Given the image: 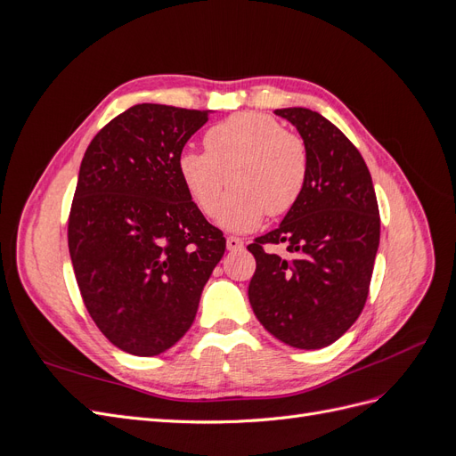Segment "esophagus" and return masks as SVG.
Listing matches in <instances>:
<instances>
[{
    "label": "esophagus",
    "mask_w": 456,
    "mask_h": 456,
    "mask_svg": "<svg viewBox=\"0 0 456 456\" xmlns=\"http://www.w3.org/2000/svg\"><path fill=\"white\" fill-rule=\"evenodd\" d=\"M226 247H228V251H238L243 247V240L236 238V236H228L226 238Z\"/></svg>",
    "instance_id": "esophagus-1"
}]
</instances>
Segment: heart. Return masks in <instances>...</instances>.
<instances>
[{
  "label": "heart",
  "mask_w": 456,
  "mask_h": 456,
  "mask_svg": "<svg viewBox=\"0 0 456 456\" xmlns=\"http://www.w3.org/2000/svg\"><path fill=\"white\" fill-rule=\"evenodd\" d=\"M176 169L205 216L216 213L230 184L233 191L220 207L218 224L247 232L265 215L281 216L297 205L308 178V151L275 118L240 112L205 133V151L184 150Z\"/></svg>",
  "instance_id": "obj_1"
}]
</instances>
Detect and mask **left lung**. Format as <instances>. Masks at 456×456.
I'll return each mask as SVG.
<instances>
[{
  "mask_svg": "<svg viewBox=\"0 0 456 456\" xmlns=\"http://www.w3.org/2000/svg\"><path fill=\"white\" fill-rule=\"evenodd\" d=\"M308 151L305 191L281 224L247 249L256 270L249 302L275 338L300 350L338 340L360 317L380 241L370 173L344 133L308 108H281ZM287 242L289 259L268 254Z\"/></svg>",
  "mask_w": 456,
  "mask_h": 456,
  "instance_id": "8db88e82",
  "label": "left lung"
}]
</instances>
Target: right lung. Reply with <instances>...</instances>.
I'll return each mask as SVG.
<instances>
[{
	"instance_id": "obj_1",
	"label": "right lung",
	"mask_w": 456,
	"mask_h": 456,
	"mask_svg": "<svg viewBox=\"0 0 456 456\" xmlns=\"http://www.w3.org/2000/svg\"><path fill=\"white\" fill-rule=\"evenodd\" d=\"M207 119L209 110L136 104L81 159L68 218L76 281L101 333L133 355H158L184 337L226 249L176 169Z\"/></svg>"
}]
</instances>
